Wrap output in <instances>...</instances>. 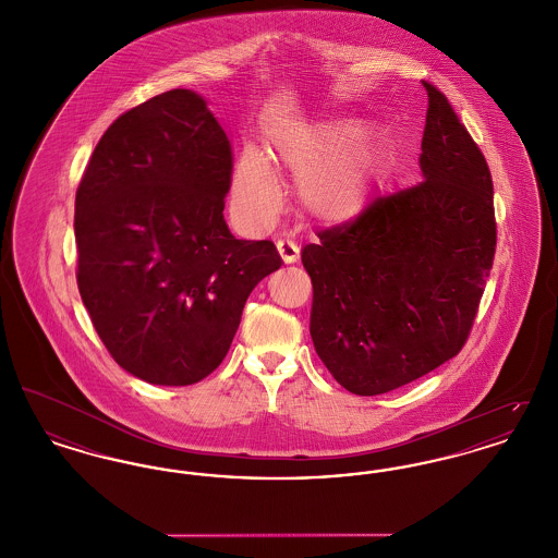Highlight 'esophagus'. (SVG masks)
<instances>
[{
  "mask_svg": "<svg viewBox=\"0 0 558 558\" xmlns=\"http://www.w3.org/2000/svg\"><path fill=\"white\" fill-rule=\"evenodd\" d=\"M278 253L284 264H296L299 262V244L294 240L280 239L276 242Z\"/></svg>",
  "mask_w": 558,
  "mask_h": 558,
  "instance_id": "34e87169",
  "label": "esophagus"
}]
</instances>
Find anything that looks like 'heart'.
<instances>
[{
  "label": "heart",
  "mask_w": 558,
  "mask_h": 558,
  "mask_svg": "<svg viewBox=\"0 0 558 558\" xmlns=\"http://www.w3.org/2000/svg\"><path fill=\"white\" fill-rule=\"evenodd\" d=\"M280 159L299 178L303 207L322 221L343 223L366 209L376 186L383 148L357 119L324 121L292 137ZM232 205L248 226H269L282 205L274 169L259 153L242 155L232 178Z\"/></svg>",
  "instance_id": "heart-1"
}]
</instances>
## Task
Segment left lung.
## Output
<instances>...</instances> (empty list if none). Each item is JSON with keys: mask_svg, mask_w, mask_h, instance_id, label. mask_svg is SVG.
Wrapping results in <instances>:
<instances>
[{"mask_svg": "<svg viewBox=\"0 0 558 558\" xmlns=\"http://www.w3.org/2000/svg\"><path fill=\"white\" fill-rule=\"evenodd\" d=\"M423 85L425 180L301 251L316 353L355 396L389 393L458 355L494 264L489 167L448 98Z\"/></svg>", "mask_w": 558, "mask_h": 558, "instance_id": "1", "label": "left lung"}]
</instances>
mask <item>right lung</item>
<instances>
[{
	"mask_svg": "<svg viewBox=\"0 0 558 558\" xmlns=\"http://www.w3.org/2000/svg\"><path fill=\"white\" fill-rule=\"evenodd\" d=\"M232 146L207 102L171 89L100 137L75 196L77 287L112 360L186 387L226 357L251 291L282 266L223 219Z\"/></svg>",
	"mask_w": 558,
	"mask_h": 558,
	"instance_id": "add662e5",
	"label": "right lung"
}]
</instances>
